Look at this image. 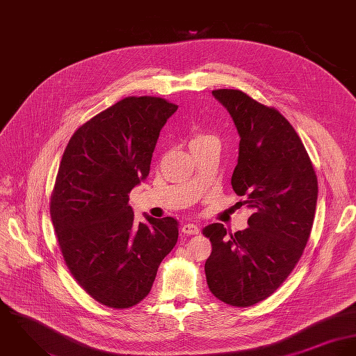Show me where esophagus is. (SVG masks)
Segmentation results:
<instances>
[{
  "label": "esophagus",
  "mask_w": 356,
  "mask_h": 356,
  "mask_svg": "<svg viewBox=\"0 0 356 356\" xmlns=\"http://www.w3.org/2000/svg\"><path fill=\"white\" fill-rule=\"evenodd\" d=\"M181 232L184 235H197V234H199V228L195 224H184L181 227Z\"/></svg>",
  "instance_id": "34e87169"
}]
</instances>
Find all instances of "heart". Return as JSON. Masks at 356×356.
Listing matches in <instances>:
<instances>
[{
    "mask_svg": "<svg viewBox=\"0 0 356 356\" xmlns=\"http://www.w3.org/2000/svg\"><path fill=\"white\" fill-rule=\"evenodd\" d=\"M211 139H216L213 135L210 134H206V132H197L193 139H191V145H197V143H203V142H207V140H211Z\"/></svg>",
    "mask_w": 356,
    "mask_h": 356,
    "instance_id": "obj_1",
    "label": "heart"
}]
</instances>
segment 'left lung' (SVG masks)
<instances>
[{
	"instance_id": "obj_1",
	"label": "left lung",
	"mask_w": 356,
	"mask_h": 356,
	"mask_svg": "<svg viewBox=\"0 0 356 356\" xmlns=\"http://www.w3.org/2000/svg\"><path fill=\"white\" fill-rule=\"evenodd\" d=\"M240 136L232 187L252 209L248 228L227 234L211 224L204 273L211 293L227 305L248 307L269 298L289 276L310 237L318 181L293 127L278 111L240 90H214Z\"/></svg>"
}]
</instances>
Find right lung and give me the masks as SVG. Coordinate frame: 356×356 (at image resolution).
I'll list each match as a JSON object with an SVG mask.
<instances>
[{"mask_svg":"<svg viewBox=\"0 0 356 356\" xmlns=\"http://www.w3.org/2000/svg\"><path fill=\"white\" fill-rule=\"evenodd\" d=\"M177 105L128 97L70 139L50 199L64 261L83 289L112 309L145 299L179 237L172 217L135 222L129 193L145 181L159 132Z\"/></svg>","mask_w":356,"mask_h":356,"instance_id":"1","label":"right lung"}]
</instances>
